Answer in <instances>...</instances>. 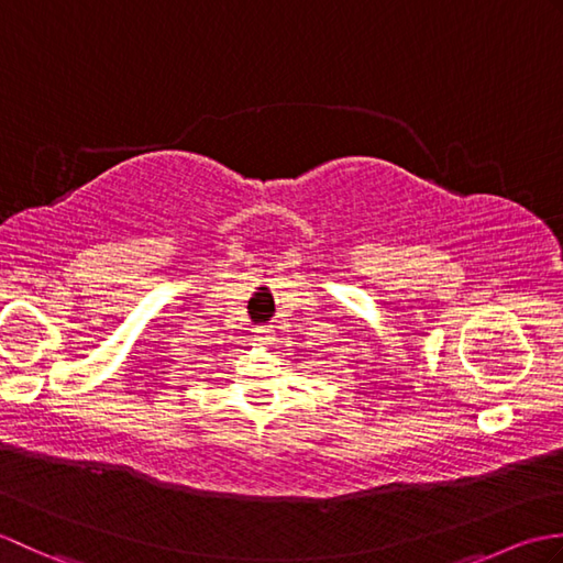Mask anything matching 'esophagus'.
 Returning <instances> with one entry per match:
<instances>
[{
    "label": "esophagus",
    "instance_id": "1",
    "mask_svg": "<svg viewBox=\"0 0 563 563\" xmlns=\"http://www.w3.org/2000/svg\"><path fill=\"white\" fill-rule=\"evenodd\" d=\"M254 339L261 341V343H271L273 341V327H256Z\"/></svg>",
    "mask_w": 563,
    "mask_h": 563
}]
</instances>
